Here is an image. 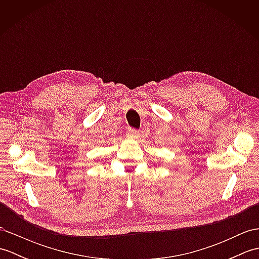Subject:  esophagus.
I'll use <instances>...</instances> for the list:
<instances>
[{
    "mask_svg": "<svg viewBox=\"0 0 259 259\" xmlns=\"http://www.w3.org/2000/svg\"><path fill=\"white\" fill-rule=\"evenodd\" d=\"M140 133L138 130H135V129H128L126 130V136L129 137L131 139H137L139 137Z\"/></svg>",
    "mask_w": 259,
    "mask_h": 259,
    "instance_id": "34e87169",
    "label": "esophagus"
}]
</instances>
